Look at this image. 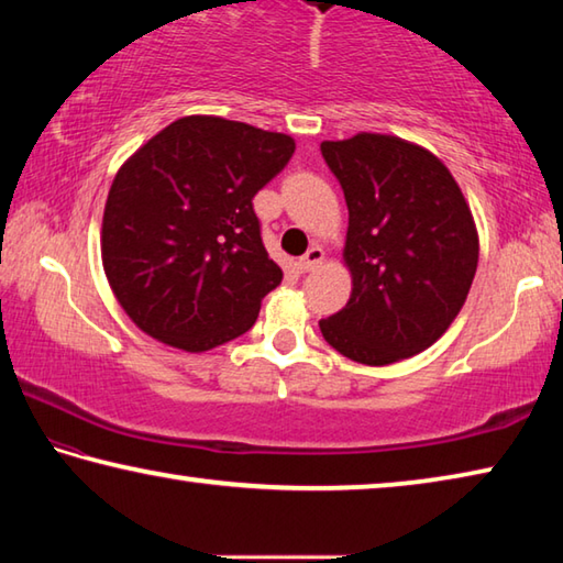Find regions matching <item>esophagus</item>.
Segmentation results:
<instances>
[{
	"label": "esophagus",
	"mask_w": 563,
	"mask_h": 563,
	"mask_svg": "<svg viewBox=\"0 0 563 563\" xmlns=\"http://www.w3.org/2000/svg\"><path fill=\"white\" fill-rule=\"evenodd\" d=\"M322 261H325V251H322L320 245H312L308 253L302 255V258L298 261V271L300 273H312V271H318L320 265H322Z\"/></svg>",
	"instance_id": "1"
}]
</instances>
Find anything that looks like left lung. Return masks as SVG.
Wrapping results in <instances>:
<instances>
[{"label":"left lung","mask_w":563,"mask_h":563,"mask_svg":"<svg viewBox=\"0 0 563 563\" xmlns=\"http://www.w3.org/2000/svg\"><path fill=\"white\" fill-rule=\"evenodd\" d=\"M350 211L342 263L352 292L320 320L340 355L383 367L432 347L470 295L479 233L460 184L424 146L360 131L322 141Z\"/></svg>","instance_id":"1"}]
</instances>
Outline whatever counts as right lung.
I'll return each mask as SVG.
<instances>
[{"instance_id":"1","label":"right lung","mask_w":563,"mask_h":563,"mask_svg":"<svg viewBox=\"0 0 563 563\" xmlns=\"http://www.w3.org/2000/svg\"><path fill=\"white\" fill-rule=\"evenodd\" d=\"M295 151L288 133L184 117L119 168L101 221V263L133 325L206 352L243 335L283 280L253 196Z\"/></svg>"}]
</instances>
